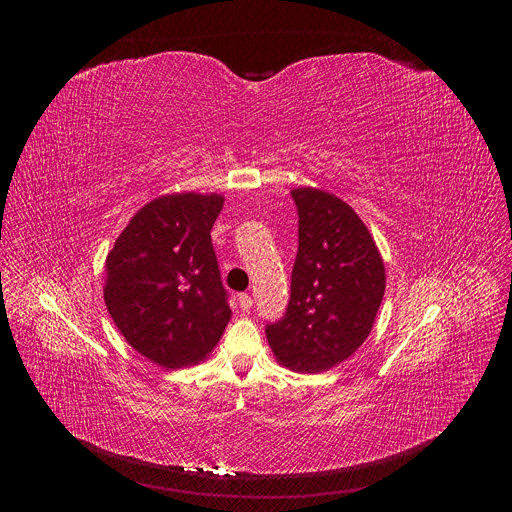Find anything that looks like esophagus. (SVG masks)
Segmentation results:
<instances>
[{"instance_id":"esophagus-1","label":"esophagus","mask_w":512,"mask_h":512,"mask_svg":"<svg viewBox=\"0 0 512 512\" xmlns=\"http://www.w3.org/2000/svg\"><path fill=\"white\" fill-rule=\"evenodd\" d=\"M239 306H241L243 312H249L253 308V298L249 294H241L239 296Z\"/></svg>"}]
</instances>
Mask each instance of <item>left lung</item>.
I'll return each mask as SVG.
<instances>
[{"mask_svg": "<svg viewBox=\"0 0 512 512\" xmlns=\"http://www.w3.org/2000/svg\"><path fill=\"white\" fill-rule=\"evenodd\" d=\"M291 198L298 206V255L285 314L265 334L285 367L320 373L371 334L385 296V265L346 202L316 188H296Z\"/></svg>", "mask_w": 512, "mask_h": 512, "instance_id": "obj_1", "label": "left lung"}]
</instances>
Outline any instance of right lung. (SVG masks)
I'll return each instance as SVG.
<instances>
[{
	"mask_svg": "<svg viewBox=\"0 0 512 512\" xmlns=\"http://www.w3.org/2000/svg\"><path fill=\"white\" fill-rule=\"evenodd\" d=\"M223 202L194 192L156 198L107 255V310L125 340L160 367L204 360L231 320L210 239Z\"/></svg>",
	"mask_w": 512,
	"mask_h": 512,
	"instance_id": "obj_1",
	"label": "right lung"
}]
</instances>
